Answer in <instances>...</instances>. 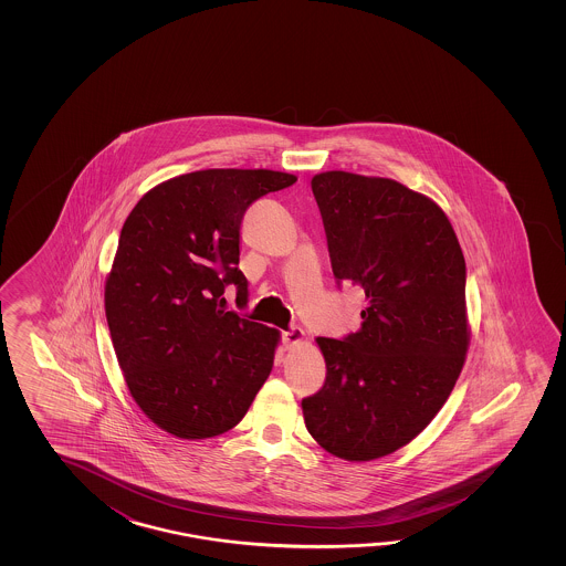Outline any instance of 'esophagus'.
Masks as SVG:
<instances>
[{"label": "esophagus", "mask_w": 566, "mask_h": 566, "mask_svg": "<svg viewBox=\"0 0 566 566\" xmlns=\"http://www.w3.org/2000/svg\"><path fill=\"white\" fill-rule=\"evenodd\" d=\"M303 336H305L303 329L297 327V325H293V327H289L287 332H283V346L285 348H293V346L301 344Z\"/></svg>", "instance_id": "obj_1"}]
</instances>
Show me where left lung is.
<instances>
[{"mask_svg": "<svg viewBox=\"0 0 566 566\" xmlns=\"http://www.w3.org/2000/svg\"><path fill=\"white\" fill-rule=\"evenodd\" d=\"M337 281L364 289L358 332L317 337L325 382L303 398L313 439L370 461L407 446L446 405L468 352L465 259L446 212L386 178L312 180Z\"/></svg>", "mask_w": 566, "mask_h": 566, "instance_id": "1", "label": "left lung"}]
</instances>
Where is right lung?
<instances>
[{
	"instance_id": "1",
	"label": "right lung",
	"mask_w": 566,
	"mask_h": 566,
	"mask_svg": "<svg viewBox=\"0 0 566 566\" xmlns=\"http://www.w3.org/2000/svg\"><path fill=\"white\" fill-rule=\"evenodd\" d=\"M297 181L271 169H202L164 181L133 208L105 285L113 348L139 409L180 439L242 421L265 385L279 332L224 305L239 269L242 217Z\"/></svg>"
}]
</instances>
